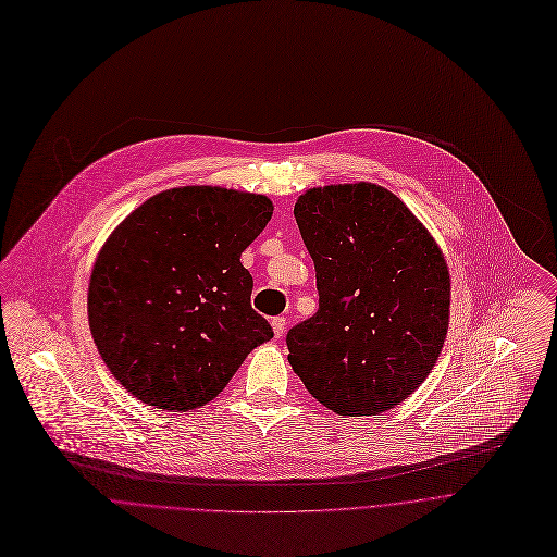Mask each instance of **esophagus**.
Here are the masks:
<instances>
[{
  "mask_svg": "<svg viewBox=\"0 0 557 557\" xmlns=\"http://www.w3.org/2000/svg\"><path fill=\"white\" fill-rule=\"evenodd\" d=\"M285 324H287V322H285V318H281V315H278V318H272V329H274V336H276V338H281L283 333H285Z\"/></svg>",
  "mask_w": 557,
  "mask_h": 557,
  "instance_id": "obj_1",
  "label": "esophagus"
}]
</instances>
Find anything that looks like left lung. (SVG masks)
<instances>
[{
    "label": "left lung",
    "instance_id": "8db88e82",
    "mask_svg": "<svg viewBox=\"0 0 557 557\" xmlns=\"http://www.w3.org/2000/svg\"><path fill=\"white\" fill-rule=\"evenodd\" d=\"M294 216L318 311L287 333L289 364L329 410L395 408L428 377L450 324V272L408 206L371 182L302 193Z\"/></svg>",
    "mask_w": 557,
    "mask_h": 557
}]
</instances>
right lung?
Masks as SVG:
<instances>
[{"label":"right lung","instance_id":"obj_1","mask_svg":"<svg viewBox=\"0 0 557 557\" xmlns=\"http://www.w3.org/2000/svg\"><path fill=\"white\" fill-rule=\"evenodd\" d=\"M272 210L265 195L180 186L109 235L87 318L102 362L134 397L171 412L199 408L274 336L250 305L252 276L239 261Z\"/></svg>","mask_w":557,"mask_h":557}]
</instances>
